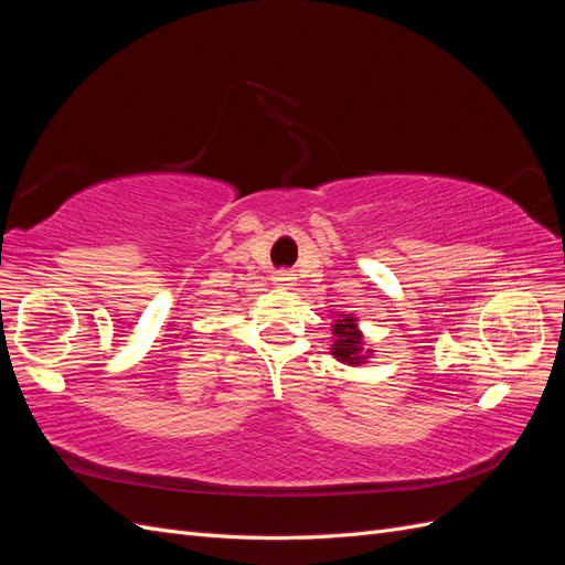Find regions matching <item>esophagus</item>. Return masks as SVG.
<instances>
[{
  "instance_id": "obj_1",
  "label": "esophagus",
  "mask_w": 565,
  "mask_h": 565,
  "mask_svg": "<svg viewBox=\"0 0 565 565\" xmlns=\"http://www.w3.org/2000/svg\"><path fill=\"white\" fill-rule=\"evenodd\" d=\"M273 282L280 285V287H289L295 282V276L289 270H276V276H273Z\"/></svg>"
}]
</instances>
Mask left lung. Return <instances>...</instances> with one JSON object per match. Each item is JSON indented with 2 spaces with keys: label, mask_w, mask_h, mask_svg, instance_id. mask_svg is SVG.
I'll use <instances>...</instances> for the list:
<instances>
[{
  "label": "left lung",
  "mask_w": 565,
  "mask_h": 565,
  "mask_svg": "<svg viewBox=\"0 0 565 565\" xmlns=\"http://www.w3.org/2000/svg\"><path fill=\"white\" fill-rule=\"evenodd\" d=\"M334 344H332V353L334 358H339V361H344L349 365H358L363 361L361 355V332L355 330V320L351 316L341 318L334 322Z\"/></svg>",
  "instance_id": "1"
}]
</instances>
